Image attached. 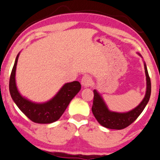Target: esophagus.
I'll return each instance as SVG.
<instances>
[{
    "label": "esophagus",
    "mask_w": 160,
    "mask_h": 160,
    "mask_svg": "<svg viewBox=\"0 0 160 160\" xmlns=\"http://www.w3.org/2000/svg\"><path fill=\"white\" fill-rule=\"evenodd\" d=\"M92 83V78L89 76L85 75L81 79V85L82 86L88 87Z\"/></svg>",
    "instance_id": "obj_1"
}]
</instances>
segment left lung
<instances>
[{"instance_id":"left-lung-1","label":"left lung","mask_w":160,"mask_h":160,"mask_svg":"<svg viewBox=\"0 0 160 160\" xmlns=\"http://www.w3.org/2000/svg\"><path fill=\"white\" fill-rule=\"evenodd\" d=\"M139 56L141 54L137 53ZM144 67L145 76H146V92L145 95L142 100V102L132 110L128 112H115L110 111L106 106V102L102 98L100 93L96 89L94 90V101H93L92 106V113L101 125L110 129H117L120 130L123 129L131 123L134 122L137 118L140 115L142 111L146 106L151 96V80L149 78L147 66L144 62Z\"/></svg>"}]
</instances>
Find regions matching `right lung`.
<instances>
[{
    "mask_svg": "<svg viewBox=\"0 0 160 160\" xmlns=\"http://www.w3.org/2000/svg\"><path fill=\"white\" fill-rule=\"evenodd\" d=\"M19 54L18 53L16 57L9 79V92L13 101L20 110L34 122L48 124L58 120L71 100L80 92L81 85L78 81L65 83L54 98L47 102L41 103L32 102L20 94L16 85L15 72Z\"/></svg>",
    "mask_w": 160,
    "mask_h": 160,
    "instance_id": "right-lung-1",
    "label": "right lung"
}]
</instances>
